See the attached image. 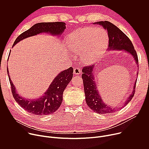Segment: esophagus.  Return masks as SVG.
I'll return each mask as SVG.
<instances>
[{"instance_id":"34e87169","label":"esophagus","mask_w":149,"mask_h":149,"mask_svg":"<svg viewBox=\"0 0 149 149\" xmlns=\"http://www.w3.org/2000/svg\"><path fill=\"white\" fill-rule=\"evenodd\" d=\"M74 74L75 75H79L81 74V71L78 68H75L74 69Z\"/></svg>"}]
</instances>
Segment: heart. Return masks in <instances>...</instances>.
Segmentation results:
<instances>
[{
    "label": "heart",
    "mask_w": 149,
    "mask_h": 149,
    "mask_svg": "<svg viewBox=\"0 0 149 149\" xmlns=\"http://www.w3.org/2000/svg\"><path fill=\"white\" fill-rule=\"evenodd\" d=\"M109 36L107 32L100 27L87 26L74 31L70 36L68 46L70 51L80 54L84 64L97 62L107 48Z\"/></svg>",
    "instance_id": "1"
}]
</instances>
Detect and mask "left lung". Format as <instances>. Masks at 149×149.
Returning <instances> with one entry per match:
<instances>
[{
	"instance_id": "8db88e82",
	"label": "left lung",
	"mask_w": 149,
	"mask_h": 149,
	"mask_svg": "<svg viewBox=\"0 0 149 149\" xmlns=\"http://www.w3.org/2000/svg\"><path fill=\"white\" fill-rule=\"evenodd\" d=\"M94 25H99L107 30L109 36V44L107 48V51H123L127 54H130L134 59L136 64L139 67V61L137 54L132 44V42L118 28L111 24L109 21H100L93 23ZM97 65L96 63L94 65L89 67H85L82 69V78L83 79L84 93L86 95V101L88 107L93 111L100 114H111L117 110L123 109L124 106L127 105L133 98L135 93V87L137 79L134 82L133 90L130 95L128 96L121 105L118 107H112L106 104L101 95L100 94L97 88V85L94 77V70ZM138 75V72L137 73Z\"/></svg>"
}]
</instances>
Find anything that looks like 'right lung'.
I'll list each match as a JSON object with an SVG mask.
<instances>
[{
	"label": "right lung",
	"mask_w": 149,
	"mask_h": 149,
	"mask_svg": "<svg viewBox=\"0 0 149 149\" xmlns=\"http://www.w3.org/2000/svg\"><path fill=\"white\" fill-rule=\"evenodd\" d=\"M65 25V23L61 22L36 24L30 29L20 34L16 39L12 47L20 41L27 38L43 33L59 37L62 35L66 29ZM10 54V52L9 57ZM7 72L10 83L12 93L15 101L28 113L39 116L52 114L59 109L62 101L63 91L71 81L73 76V68L72 67L60 72L55 77L48 88L40 97L36 99H28L20 96L17 93L16 87L10 79L8 68H7Z\"/></svg>",
	"instance_id": "1"
}]
</instances>
